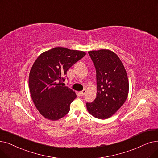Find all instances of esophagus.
Returning <instances> with one entry per match:
<instances>
[{
  "label": "esophagus",
  "instance_id": "esophagus-1",
  "mask_svg": "<svg viewBox=\"0 0 158 158\" xmlns=\"http://www.w3.org/2000/svg\"><path fill=\"white\" fill-rule=\"evenodd\" d=\"M86 90H83V91L80 92V94H81V96H83V95L86 94Z\"/></svg>",
  "mask_w": 158,
  "mask_h": 158
}]
</instances>
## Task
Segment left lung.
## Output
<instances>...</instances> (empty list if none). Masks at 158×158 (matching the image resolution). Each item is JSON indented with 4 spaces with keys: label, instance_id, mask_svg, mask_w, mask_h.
I'll use <instances>...</instances> for the list:
<instances>
[{
    "label": "left lung",
    "instance_id": "8db88e82",
    "mask_svg": "<svg viewBox=\"0 0 158 158\" xmlns=\"http://www.w3.org/2000/svg\"><path fill=\"white\" fill-rule=\"evenodd\" d=\"M96 70L98 92L92 102H87V110L94 117L106 119L125 103L129 83L127 73L117 54L102 49L89 51Z\"/></svg>",
    "mask_w": 158,
    "mask_h": 158
}]
</instances>
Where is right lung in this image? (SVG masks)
Returning a JSON list of instances; mask_svg holds the SVG:
<instances>
[{"label": "right lung", "instance_id": "obj_1", "mask_svg": "<svg viewBox=\"0 0 158 158\" xmlns=\"http://www.w3.org/2000/svg\"><path fill=\"white\" fill-rule=\"evenodd\" d=\"M85 55L83 51L56 47L41 53L34 62L29 75L30 91L34 105L45 118L56 121L70 111L77 95L63 86V77Z\"/></svg>", "mask_w": 158, "mask_h": 158}]
</instances>
